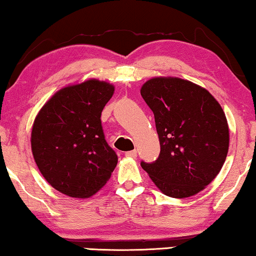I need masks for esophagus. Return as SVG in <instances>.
I'll list each match as a JSON object with an SVG mask.
<instances>
[{"label": "esophagus", "instance_id": "34e87169", "mask_svg": "<svg viewBox=\"0 0 256 256\" xmlns=\"http://www.w3.org/2000/svg\"><path fill=\"white\" fill-rule=\"evenodd\" d=\"M126 156L129 157V158H135V157L138 156V152H136V150H130V152H126Z\"/></svg>", "mask_w": 256, "mask_h": 256}]
</instances>
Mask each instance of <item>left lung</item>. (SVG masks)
<instances>
[{
    "instance_id": "left-lung-1",
    "label": "left lung",
    "mask_w": 256,
    "mask_h": 256,
    "mask_svg": "<svg viewBox=\"0 0 256 256\" xmlns=\"http://www.w3.org/2000/svg\"><path fill=\"white\" fill-rule=\"evenodd\" d=\"M152 110L160 152L141 162L166 196L188 198L220 172L230 146V129L220 104L204 87L176 76H156L141 87Z\"/></svg>"
}]
</instances>
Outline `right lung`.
<instances>
[{"label":"right lung","mask_w":256,"mask_h":256,"mask_svg":"<svg viewBox=\"0 0 256 256\" xmlns=\"http://www.w3.org/2000/svg\"><path fill=\"white\" fill-rule=\"evenodd\" d=\"M113 94L112 84L98 79L68 85L56 92L34 118V162L48 183L68 197H92L116 166L118 155L104 140L100 118Z\"/></svg>","instance_id":"right-lung-1"}]
</instances>
